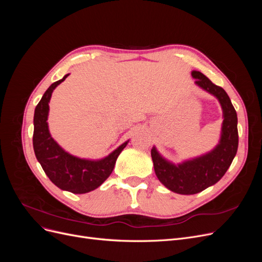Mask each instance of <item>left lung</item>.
<instances>
[{"label": "left lung", "instance_id": "8db88e82", "mask_svg": "<svg viewBox=\"0 0 262 262\" xmlns=\"http://www.w3.org/2000/svg\"><path fill=\"white\" fill-rule=\"evenodd\" d=\"M191 75L198 86L219 100L224 120L219 144L207 154L175 165L158 153L155 146L150 150L158 180L170 191L179 194H194L215 185L225 175L238 147L237 114L228 95L199 71H192Z\"/></svg>", "mask_w": 262, "mask_h": 262}]
</instances>
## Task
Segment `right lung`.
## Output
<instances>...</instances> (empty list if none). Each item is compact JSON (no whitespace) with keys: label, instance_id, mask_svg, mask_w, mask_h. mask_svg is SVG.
Listing matches in <instances>:
<instances>
[{"label":"right lung","instance_id":"right-lung-1","mask_svg":"<svg viewBox=\"0 0 262 262\" xmlns=\"http://www.w3.org/2000/svg\"><path fill=\"white\" fill-rule=\"evenodd\" d=\"M69 75L51 84L38 102L34 115L33 144L38 162L53 184L66 191L81 194L93 191L110 176L119 154L129 143V140L108 156L96 161L71 155L53 140L47 122L49 102L55 87Z\"/></svg>","mask_w":262,"mask_h":262}]
</instances>
